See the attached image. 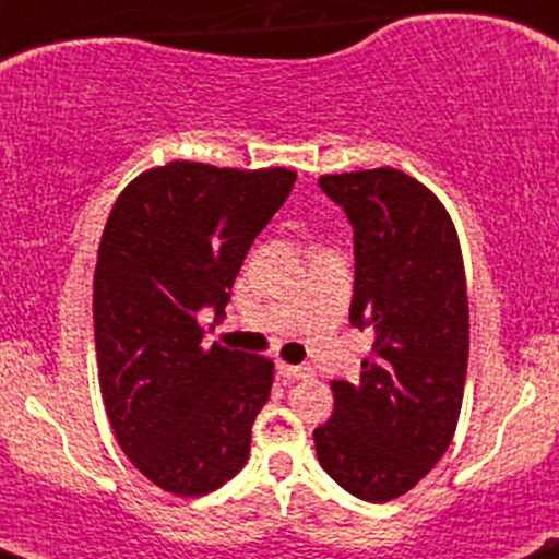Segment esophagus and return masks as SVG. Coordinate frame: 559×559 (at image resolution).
I'll use <instances>...</instances> for the list:
<instances>
[{
  "label": "esophagus",
  "mask_w": 559,
  "mask_h": 559,
  "mask_svg": "<svg viewBox=\"0 0 559 559\" xmlns=\"http://www.w3.org/2000/svg\"><path fill=\"white\" fill-rule=\"evenodd\" d=\"M278 373L286 379H312L316 377L310 366H289V364H278Z\"/></svg>",
  "instance_id": "34e87169"
}]
</instances>
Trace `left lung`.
Returning a JSON list of instances; mask_svg holds the SVG:
<instances>
[{"instance_id": "left-lung-1", "label": "left lung", "mask_w": 559, "mask_h": 559, "mask_svg": "<svg viewBox=\"0 0 559 559\" xmlns=\"http://www.w3.org/2000/svg\"><path fill=\"white\" fill-rule=\"evenodd\" d=\"M353 225L349 323L371 329L358 382L334 379V414L316 427L321 467L364 501L397 499L449 451L462 411L469 308L445 206L403 171L323 175Z\"/></svg>"}]
</instances>
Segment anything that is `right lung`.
Wrapping results in <instances>:
<instances>
[{
    "label": "right lung",
    "mask_w": 559,
    "mask_h": 559,
    "mask_svg": "<svg viewBox=\"0 0 559 559\" xmlns=\"http://www.w3.org/2000/svg\"><path fill=\"white\" fill-rule=\"evenodd\" d=\"M297 171L171 162L121 190L95 265V349L106 414L130 462L177 496H204L249 459L273 388L262 355L201 347L199 312L225 316L243 257Z\"/></svg>",
    "instance_id": "add662e5"
}]
</instances>
